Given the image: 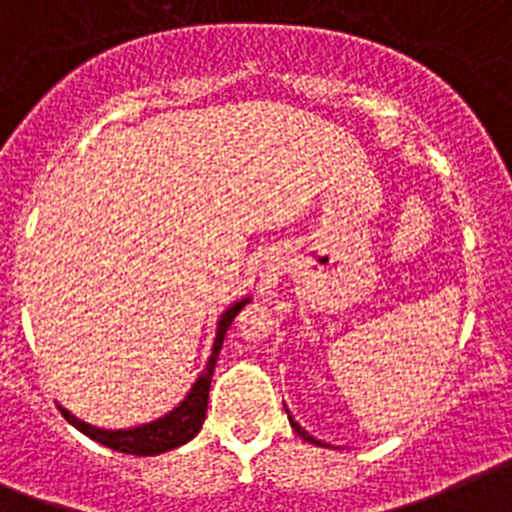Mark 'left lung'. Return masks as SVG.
<instances>
[{"instance_id": "left-lung-1", "label": "left lung", "mask_w": 512, "mask_h": 512, "mask_svg": "<svg viewBox=\"0 0 512 512\" xmlns=\"http://www.w3.org/2000/svg\"><path fill=\"white\" fill-rule=\"evenodd\" d=\"M288 418H290V416H288ZM290 426H293V431H296V434H298V436H301V439L311 441V444H321V441H316V439H313V436H308V434H306V431H303V428H301V426H298V423H296V421H293V418H290Z\"/></svg>"}]
</instances>
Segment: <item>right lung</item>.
I'll return each instance as SVG.
<instances>
[{
    "label": "right lung",
    "instance_id": "1",
    "mask_svg": "<svg viewBox=\"0 0 512 512\" xmlns=\"http://www.w3.org/2000/svg\"><path fill=\"white\" fill-rule=\"evenodd\" d=\"M247 303L239 301L234 303L232 308L222 313L219 319V326H216V339L214 347H211V357L206 362L204 372L199 375V380L193 382L191 393L186 395L178 408H173L170 413H165L163 418L153 423H145V426L127 428V431H107V428H96L89 426V423L78 421L76 416L61 408L63 418H66L71 426H76L81 434H86L89 439L99 441V444L109 446L114 451H122V454H135V457H155V454H163V451L176 449V446H183L186 441H191L193 436L199 434L201 426H204L206 418V405H209V388H211V375H214L216 359H219V349L224 344V336H227V329L232 326L234 316L242 311V306Z\"/></svg>",
    "mask_w": 512,
    "mask_h": 512
}]
</instances>
